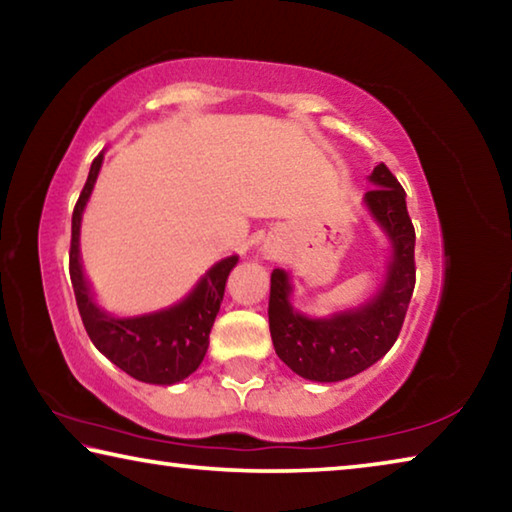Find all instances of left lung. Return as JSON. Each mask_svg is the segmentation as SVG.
<instances>
[{
  "label": "left lung",
  "instance_id": "left-lung-1",
  "mask_svg": "<svg viewBox=\"0 0 512 512\" xmlns=\"http://www.w3.org/2000/svg\"><path fill=\"white\" fill-rule=\"evenodd\" d=\"M366 205L393 241V262L384 289L357 311L332 318H307L289 305V277L280 268L271 273L268 327L277 357L314 381H341L370 368L393 348L400 336L415 287V230L406 210L404 187L384 162L370 176Z\"/></svg>",
  "mask_w": 512,
  "mask_h": 512
}]
</instances>
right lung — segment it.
<instances>
[{"label":"right lung","instance_id":"add662e5","mask_svg":"<svg viewBox=\"0 0 512 512\" xmlns=\"http://www.w3.org/2000/svg\"><path fill=\"white\" fill-rule=\"evenodd\" d=\"M103 153L94 158L83 192L74 205L69 241V277L74 298L90 341L128 375L146 384H176L201 366L210 345V329L219 314L225 280L237 257L221 259L205 273L196 289L180 305L137 318H112L94 305L79 259L81 214L99 176Z\"/></svg>","mask_w":512,"mask_h":512}]
</instances>
